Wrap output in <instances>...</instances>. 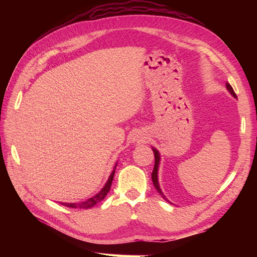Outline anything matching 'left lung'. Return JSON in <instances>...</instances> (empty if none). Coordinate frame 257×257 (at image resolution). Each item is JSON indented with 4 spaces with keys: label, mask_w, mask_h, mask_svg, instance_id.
Here are the masks:
<instances>
[{
    "label": "left lung",
    "mask_w": 257,
    "mask_h": 257,
    "mask_svg": "<svg viewBox=\"0 0 257 257\" xmlns=\"http://www.w3.org/2000/svg\"><path fill=\"white\" fill-rule=\"evenodd\" d=\"M226 88H227L228 91L231 93L232 96L237 97L234 89H232V87H231V85H230L229 83H226ZM153 152H154L155 163H154V168H153V172H152V174H151V177H152V181H153V184H154V188L157 189V191L161 194V195H163V193H162V191H161V189H160L159 181H158V169H159V163H160V154H159L158 150L154 149V148H153ZM163 197H164V198L166 199V197H165L164 195H163ZM166 200H167V199H166Z\"/></svg>",
    "instance_id": "obj_1"
}]
</instances>
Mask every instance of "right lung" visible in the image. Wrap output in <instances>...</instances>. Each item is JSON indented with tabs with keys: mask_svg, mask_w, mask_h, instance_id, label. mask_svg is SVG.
Segmentation results:
<instances>
[{
	"mask_svg": "<svg viewBox=\"0 0 257 257\" xmlns=\"http://www.w3.org/2000/svg\"><path fill=\"white\" fill-rule=\"evenodd\" d=\"M113 176H114V169H113V172L111 173L109 179H108L107 183L105 184V186L102 189V191H100L99 193H97L95 196H93V197L89 198L88 200L83 201V203H79V204H75V203H73V204H65V203H63V204H62L61 203V204L66 206V207H69V208H79V209H89V208L93 207L94 205H96L97 203H99V201H102L105 198V196L107 195V193L109 192V190L111 188L112 180H113Z\"/></svg>",
	"mask_w": 257,
	"mask_h": 257,
	"instance_id": "add662e5",
	"label": "right lung"
}]
</instances>
